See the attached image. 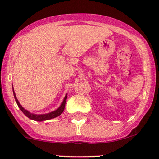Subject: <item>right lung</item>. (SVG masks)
Wrapping results in <instances>:
<instances>
[{
  "label": "right lung",
  "mask_w": 159,
  "mask_h": 159,
  "mask_svg": "<svg viewBox=\"0 0 159 159\" xmlns=\"http://www.w3.org/2000/svg\"><path fill=\"white\" fill-rule=\"evenodd\" d=\"M13 94H14V97H15V99H16V101L17 102V104H18V107L20 108V109L22 111V112H23L27 117H29L30 119H32V120H34L35 121H44V120H50V119L54 118V117H57L59 116V115H60L63 112V111H64L65 106V102H66V100H67V95H66V96L65 97L64 100H63L62 103H61L60 107H59L58 109L56 110V111H52V112L48 113V114H45V115H34V114H32L30 112H29V111L24 109V108L20 106L19 102H18V99H17V98H16V94H15V92H14V90H13Z\"/></svg>",
  "instance_id": "1"
}]
</instances>
